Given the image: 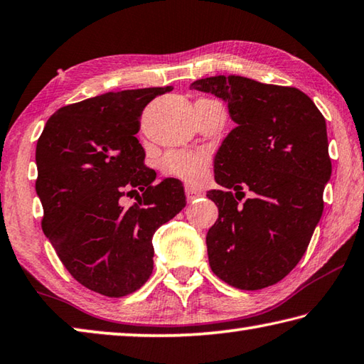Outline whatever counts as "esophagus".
<instances>
[{"label": "esophagus", "instance_id": "obj_1", "mask_svg": "<svg viewBox=\"0 0 364 364\" xmlns=\"http://www.w3.org/2000/svg\"><path fill=\"white\" fill-rule=\"evenodd\" d=\"M184 193H186V199L188 202H193L196 199H199V197H202V193L200 191H197L196 188H191V186H186L184 188Z\"/></svg>", "mask_w": 364, "mask_h": 364}]
</instances>
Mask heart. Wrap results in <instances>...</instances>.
<instances>
[{"mask_svg":"<svg viewBox=\"0 0 364 364\" xmlns=\"http://www.w3.org/2000/svg\"><path fill=\"white\" fill-rule=\"evenodd\" d=\"M210 157L202 151H173L164 157V173L188 184H200L208 175Z\"/></svg>","mask_w":364,"mask_h":364,"instance_id":"heart-1","label":"heart"}]
</instances>
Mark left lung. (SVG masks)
I'll return each instance as SVG.
<instances>
[{"instance_id": "8db88e82", "label": "left lung", "mask_w": 364, "mask_h": 364, "mask_svg": "<svg viewBox=\"0 0 364 364\" xmlns=\"http://www.w3.org/2000/svg\"><path fill=\"white\" fill-rule=\"evenodd\" d=\"M191 87L228 103L237 127L215 156L208 191L218 220L207 234L208 262L228 285L261 289L291 272L323 213L331 178L326 122L296 87L243 76H211ZM252 197L245 203L242 189Z\"/></svg>"}]
</instances>
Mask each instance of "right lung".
Wrapping results in <instances>:
<instances>
[{
  "label": "right lung",
  "mask_w": 364,
  "mask_h": 364,
  "mask_svg": "<svg viewBox=\"0 0 364 364\" xmlns=\"http://www.w3.org/2000/svg\"><path fill=\"white\" fill-rule=\"evenodd\" d=\"M171 89L108 92L68 105L49 117L36 144L44 234L68 272L103 296H127L146 283L154 232L186 205L175 178L154 184L135 136L144 107ZM132 192L137 203L124 208L122 197Z\"/></svg>",
  "instance_id": "right-lung-1"
}]
</instances>
